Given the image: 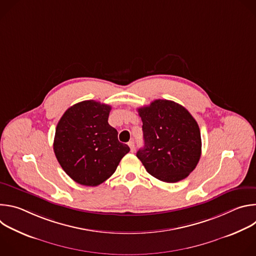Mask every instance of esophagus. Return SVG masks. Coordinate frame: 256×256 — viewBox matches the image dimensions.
I'll use <instances>...</instances> for the list:
<instances>
[{
	"mask_svg": "<svg viewBox=\"0 0 256 256\" xmlns=\"http://www.w3.org/2000/svg\"><path fill=\"white\" fill-rule=\"evenodd\" d=\"M128 146H130V152H132V153H134V150H136V146H134V140H130V142H128Z\"/></svg>",
	"mask_w": 256,
	"mask_h": 256,
	"instance_id": "obj_1",
	"label": "esophagus"
}]
</instances>
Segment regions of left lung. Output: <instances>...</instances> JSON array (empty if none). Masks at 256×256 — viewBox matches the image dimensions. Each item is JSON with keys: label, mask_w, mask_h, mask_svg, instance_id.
<instances>
[{"label": "left lung", "mask_w": 256, "mask_h": 256, "mask_svg": "<svg viewBox=\"0 0 256 256\" xmlns=\"http://www.w3.org/2000/svg\"><path fill=\"white\" fill-rule=\"evenodd\" d=\"M142 122L144 148L136 157L157 179L173 184L196 167L202 154L198 122L184 106L157 99L138 109Z\"/></svg>", "instance_id": "left-lung-1"}]
</instances>
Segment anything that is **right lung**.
<instances>
[{
	"label": "right lung",
	"mask_w": 256,
	"mask_h": 256,
	"mask_svg": "<svg viewBox=\"0 0 256 256\" xmlns=\"http://www.w3.org/2000/svg\"><path fill=\"white\" fill-rule=\"evenodd\" d=\"M110 110V105L85 100L68 108L56 126V157L79 184L99 186L130 152L128 144L118 142V130L108 124Z\"/></svg>",
	"instance_id": "1"
}]
</instances>
